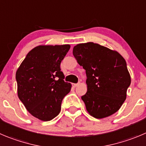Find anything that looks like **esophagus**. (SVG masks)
Here are the masks:
<instances>
[{
    "instance_id": "1",
    "label": "esophagus",
    "mask_w": 146,
    "mask_h": 146,
    "mask_svg": "<svg viewBox=\"0 0 146 146\" xmlns=\"http://www.w3.org/2000/svg\"><path fill=\"white\" fill-rule=\"evenodd\" d=\"M79 84H72V86H73V87H77V85H78Z\"/></svg>"
}]
</instances>
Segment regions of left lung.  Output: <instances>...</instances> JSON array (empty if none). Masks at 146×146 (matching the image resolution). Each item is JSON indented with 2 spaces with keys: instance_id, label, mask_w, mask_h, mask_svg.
Wrapping results in <instances>:
<instances>
[{
  "instance_id": "1",
  "label": "left lung",
  "mask_w": 146,
  "mask_h": 146,
  "mask_svg": "<svg viewBox=\"0 0 146 146\" xmlns=\"http://www.w3.org/2000/svg\"><path fill=\"white\" fill-rule=\"evenodd\" d=\"M73 55L86 70L87 91L82 100L89 114L101 119L115 113L125 100L131 82L124 58L93 42L77 44Z\"/></svg>"
}]
</instances>
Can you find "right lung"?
Masks as SVG:
<instances>
[{
	"label": "right lung",
	"mask_w": 146,
	"mask_h": 146,
	"mask_svg": "<svg viewBox=\"0 0 146 146\" xmlns=\"http://www.w3.org/2000/svg\"><path fill=\"white\" fill-rule=\"evenodd\" d=\"M70 45L38 46L16 71L18 96L34 117L49 121L59 115L72 84L64 82L60 64Z\"/></svg>",
	"instance_id": "1"
}]
</instances>
